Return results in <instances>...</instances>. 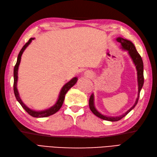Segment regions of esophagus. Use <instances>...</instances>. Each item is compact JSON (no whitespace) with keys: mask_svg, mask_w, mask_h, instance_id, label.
I'll return each mask as SVG.
<instances>
[{"mask_svg":"<svg viewBox=\"0 0 157 157\" xmlns=\"http://www.w3.org/2000/svg\"><path fill=\"white\" fill-rule=\"evenodd\" d=\"M86 75L88 76V77H91L92 76H93V75H92V73H90V72H89V73H86Z\"/></svg>","mask_w":157,"mask_h":157,"instance_id":"obj_1","label":"esophagus"}]
</instances>
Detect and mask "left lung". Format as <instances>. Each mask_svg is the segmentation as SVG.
I'll return each mask as SVG.
<instances>
[{"label": "left lung", "instance_id": "1", "mask_svg": "<svg viewBox=\"0 0 157 157\" xmlns=\"http://www.w3.org/2000/svg\"><path fill=\"white\" fill-rule=\"evenodd\" d=\"M117 40L121 44V48L125 51H127L128 55L131 57V59L132 60L133 63L135 64V65L137 71V81H138V97H137L136 100L135 101V105H134L130 109L128 110H127L125 113L121 114L120 116L118 117H108L103 115L101 113H99L98 110L96 109L94 106V94L93 93L91 94V96L89 99V107L90 109L94 114H95L97 117L98 118H101V119L105 120V121H118L121 119H122L123 117H124L127 114L135 107L136 105L137 102H138L139 98V95H140V90L142 89V87L144 84V75H143V62L142 58H141L140 55L139 54V52H137L136 49L135 47V45L132 43L131 41L128 40L123 39L121 37H118L117 39Z\"/></svg>", "mask_w": 157, "mask_h": 157}]
</instances>
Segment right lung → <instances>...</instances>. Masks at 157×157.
<instances>
[{"label":"right lung","instance_id":"1","mask_svg":"<svg viewBox=\"0 0 157 157\" xmlns=\"http://www.w3.org/2000/svg\"><path fill=\"white\" fill-rule=\"evenodd\" d=\"M34 39V38H30V39L29 40V41L26 43L24 47L22 48L20 52L18 55V58H17V63L15 64L14 68V93L15 97H16L17 100L18 102L20 103L21 105L22 106V107L23 108L26 112H27L30 116H32L33 117H36V118H42V117H47L48 116H51L52 114L56 113L57 111H59L60 109L62 106L63 102L64 100V97H65V94L68 92V90H69L71 87L73 86L76 82H77V77H74L73 78H72L70 81H68L67 83H66L64 85L62 89H61V90L60 92L59 96L58 99H57V101L55 103V104L53 105L51 107H50L48 109H46L44 110H40V111H36V110H34L29 109L28 106H26L23 102L22 101L21 98H20V96H19L18 92L17 90V81H18V67L19 64H20L21 63V56L23 53L24 51L26 49V48L28 47V46L30 44V43H31L32 40Z\"/></svg>","mask_w":157,"mask_h":157}]
</instances>
